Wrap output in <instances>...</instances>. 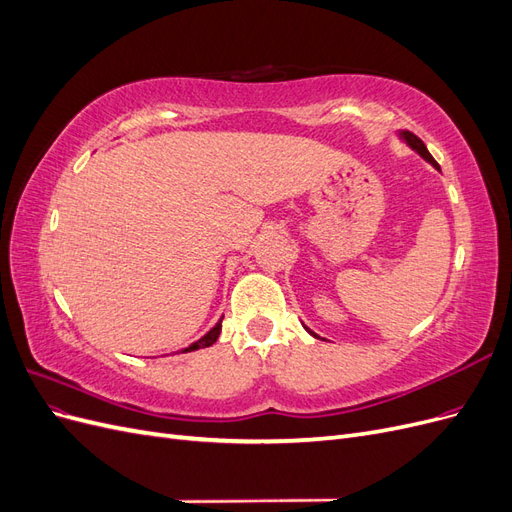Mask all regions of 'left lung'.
I'll return each mask as SVG.
<instances>
[{"label": "left lung", "instance_id": "1", "mask_svg": "<svg viewBox=\"0 0 512 512\" xmlns=\"http://www.w3.org/2000/svg\"><path fill=\"white\" fill-rule=\"evenodd\" d=\"M399 136L401 138H404V141L408 143V147H412L416 153H418V156H421L423 160H427L429 164H433V166H436L438 170H440V166H438V162L436 160H433V156H431V153L427 151V147H425V143L421 141V138H418L416 134H412V132H408V130H404V132H399ZM307 329V327H305ZM309 331V329H307ZM309 333H312V331H309ZM314 337H318L316 333H312Z\"/></svg>", "mask_w": 512, "mask_h": 512}]
</instances>
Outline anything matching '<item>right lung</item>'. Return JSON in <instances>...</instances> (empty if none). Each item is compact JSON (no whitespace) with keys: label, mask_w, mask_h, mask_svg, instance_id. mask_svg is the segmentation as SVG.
Instances as JSON below:
<instances>
[{"label":"right lung","mask_w":512,"mask_h":512,"mask_svg":"<svg viewBox=\"0 0 512 512\" xmlns=\"http://www.w3.org/2000/svg\"><path fill=\"white\" fill-rule=\"evenodd\" d=\"M220 331H222V320L215 324V327L205 335V337H200L198 342H194L192 346H188V348H183L181 352H192V350H198V348H207V346H211V344H215L218 342V337H220Z\"/></svg>","instance_id":"obj_1"}]
</instances>
